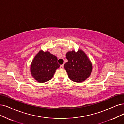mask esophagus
Instances as JSON below:
<instances>
[{
    "mask_svg": "<svg viewBox=\"0 0 124 124\" xmlns=\"http://www.w3.org/2000/svg\"><path fill=\"white\" fill-rule=\"evenodd\" d=\"M60 68L61 69H63V65H62L60 66Z\"/></svg>",
    "mask_w": 124,
    "mask_h": 124,
    "instance_id": "1",
    "label": "esophagus"
}]
</instances>
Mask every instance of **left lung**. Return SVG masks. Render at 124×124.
I'll return each instance as SVG.
<instances>
[{
  "instance_id": "obj_1",
  "label": "left lung",
  "mask_w": 124,
  "mask_h": 124,
  "mask_svg": "<svg viewBox=\"0 0 124 124\" xmlns=\"http://www.w3.org/2000/svg\"><path fill=\"white\" fill-rule=\"evenodd\" d=\"M68 62L64 68L71 80L81 82L90 77L92 71V64L86 54L81 49L77 52L75 50L66 53Z\"/></svg>"
}]
</instances>
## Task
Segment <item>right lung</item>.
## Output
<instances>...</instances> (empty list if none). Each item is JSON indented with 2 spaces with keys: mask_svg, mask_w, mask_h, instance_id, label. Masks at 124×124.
Returning a JSON list of instances; mask_svg holds the SVG:
<instances>
[{
  "mask_svg": "<svg viewBox=\"0 0 124 124\" xmlns=\"http://www.w3.org/2000/svg\"><path fill=\"white\" fill-rule=\"evenodd\" d=\"M59 67L56 56L48 51L40 50L31 62V72L36 80L43 83L50 80Z\"/></svg>",
  "mask_w": 124,
  "mask_h": 124,
  "instance_id": "obj_1",
  "label": "right lung"
}]
</instances>
